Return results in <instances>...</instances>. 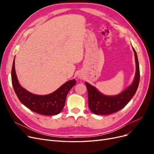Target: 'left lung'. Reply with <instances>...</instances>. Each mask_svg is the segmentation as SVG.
Listing matches in <instances>:
<instances>
[{"mask_svg":"<svg viewBox=\"0 0 154 154\" xmlns=\"http://www.w3.org/2000/svg\"><path fill=\"white\" fill-rule=\"evenodd\" d=\"M136 64V72L135 79L131 85L121 94L108 96L101 94L96 88L85 82L88 92V107L93 113L97 115L110 114L122 109L136 94L140 79V72L136 51L133 48Z\"/></svg>","mask_w":154,"mask_h":154,"instance_id":"8db88e82","label":"left lung"}]
</instances>
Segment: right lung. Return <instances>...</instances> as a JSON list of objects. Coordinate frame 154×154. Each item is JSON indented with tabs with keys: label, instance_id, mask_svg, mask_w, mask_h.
I'll list each match as a JSON object with an SVG mask.
<instances>
[{
	"label": "right lung",
	"instance_id": "1",
	"mask_svg": "<svg viewBox=\"0 0 154 154\" xmlns=\"http://www.w3.org/2000/svg\"><path fill=\"white\" fill-rule=\"evenodd\" d=\"M11 81L14 91L21 103L35 112L46 116L57 115L62 110L69 91L76 83L75 80L68 81L57 91L48 95L32 94L18 83L15 69V59L11 69Z\"/></svg>",
	"mask_w": 154,
	"mask_h": 154
}]
</instances>
